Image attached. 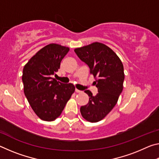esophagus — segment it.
<instances>
[{
  "instance_id": "esophagus-1",
  "label": "esophagus",
  "mask_w": 159,
  "mask_h": 159,
  "mask_svg": "<svg viewBox=\"0 0 159 159\" xmlns=\"http://www.w3.org/2000/svg\"><path fill=\"white\" fill-rule=\"evenodd\" d=\"M75 91H76V93H80L82 92V91H80V90H79L76 89V90H75Z\"/></svg>"
}]
</instances>
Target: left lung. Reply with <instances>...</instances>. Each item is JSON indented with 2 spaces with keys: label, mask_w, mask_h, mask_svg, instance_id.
Masks as SVG:
<instances>
[{
  "label": "left lung",
  "mask_w": 159,
  "mask_h": 159,
  "mask_svg": "<svg viewBox=\"0 0 159 159\" xmlns=\"http://www.w3.org/2000/svg\"><path fill=\"white\" fill-rule=\"evenodd\" d=\"M74 51L90 67L98 89L95 96L90 90L85 91L89 102L80 107V114L88 121L98 122L111 111L122 92L125 79L123 63L111 48L102 43H93Z\"/></svg>",
  "instance_id": "obj_1"
}]
</instances>
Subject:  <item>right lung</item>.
I'll list each match as a JSON object with an SVG mask.
<instances>
[{
	"label": "right lung",
	"instance_id": "obj_1",
	"mask_svg": "<svg viewBox=\"0 0 159 159\" xmlns=\"http://www.w3.org/2000/svg\"><path fill=\"white\" fill-rule=\"evenodd\" d=\"M69 48L50 43L35 54L23 69L24 92L38 116L52 121L61 115L74 93L71 83H61L52 78Z\"/></svg>",
	"mask_w": 159,
	"mask_h": 159
}]
</instances>
